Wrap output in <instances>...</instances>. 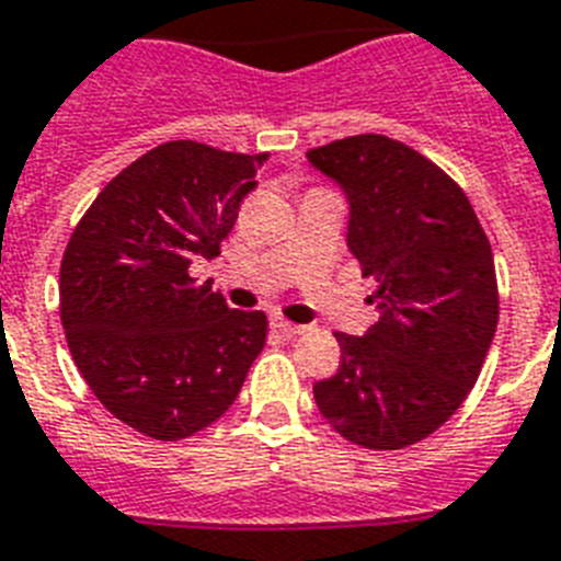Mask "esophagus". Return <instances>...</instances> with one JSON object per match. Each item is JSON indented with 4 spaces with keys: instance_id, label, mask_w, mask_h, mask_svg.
Returning <instances> with one entry per match:
<instances>
[{
    "instance_id": "obj_1",
    "label": "esophagus",
    "mask_w": 561,
    "mask_h": 561,
    "mask_svg": "<svg viewBox=\"0 0 561 561\" xmlns=\"http://www.w3.org/2000/svg\"><path fill=\"white\" fill-rule=\"evenodd\" d=\"M271 328H276V331H282V334H302V331H308L305 325H296V322L285 320L282 313H271Z\"/></svg>"
}]
</instances>
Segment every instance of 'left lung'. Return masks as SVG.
Masks as SVG:
<instances>
[{
	"mask_svg": "<svg viewBox=\"0 0 561 561\" xmlns=\"http://www.w3.org/2000/svg\"><path fill=\"white\" fill-rule=\"evenodd\" d=\"M348 198V250L375 276V325L340 334L336 375L313 383L322 417L366 449L430 438L470 394L499 325L493 250L440 167L386 135L308 152Z\"/></svg>",
	"mask_w": 561,
	"mask_h": 561,
	"instance_id": "obj_1",
	"label": "left lung"
}]
</instances>
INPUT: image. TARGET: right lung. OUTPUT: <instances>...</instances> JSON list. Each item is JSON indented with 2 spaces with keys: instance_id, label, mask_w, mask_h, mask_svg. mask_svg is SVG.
I'll list each match as a JSON object with an SVG mask.
<instances>
[{
  "instance_id": "right-lung-1",
  "label": "right lung",
  "mask_w": 561,
  "mask_h": 561,
  "mask_svg": "<svg viewBox=\"0 0 561 561\" xmlns=\"http://www.w3.org/2000/svg\"><path fill=\"white\" fill-rule=\"evenodd\" d=\"M267 152L195 140L149 149L108 181L68 239L59 317L94 398L154 440L218 421L265 348L267 317L233 311L195 259L221 253Z\"/></svg>"
}]
</instances>
